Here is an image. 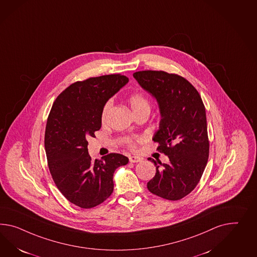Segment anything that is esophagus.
Segmentation results:
<instances>
[{
    "label": "esophagus",
    "instance_id": "34e87169",
    "mask_svg": "<svg viewBox=\"0 0 257 257\" xmlns=\"http://www.w3.org/2000/svg\"><path fill=\"white\" fill-rule=\"evenodd\" d=\"M141 158H139V157H130V162L131 163H138V162H141Z\"/></svg>",
    "mask_w": 257,
    "mask_h": 257
}]
</instances>
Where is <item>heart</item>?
Instances as JSON below:
<instances>
[{
    "mask_svg": "<svg viewBox=\"0 0 257 257\" xmlns=\"http://www.w3.org/2000/svg\"><path fill=\"white\" fill-rule=\"evenodd\" d=\"M128 102H130L132 111L134 113H137V112H142V111H145V110L150 111V108H151L149 99H147L145 95L142 94V93L135 92L131 94L128 96ZM111 105H112L111 101H107L103 106L102 111H101V121L102 122H104L106 118H107V115H108V112L110 111ZM126 144L128 145L131 148L135 147L134 142L131 139L126 140Z\"/></svg>",
    "mask_w": 257,
    "mask_h": 257,
    "instance_id": "1",
    "label": "heart"
}]
</instances>
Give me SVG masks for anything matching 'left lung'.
Wrapping results in <instances>:
<instances>
[{
	"label": "left lung",
	"mask_w": 257,
	"mask_h": 257,
	"mask_svg": "<svg viewBox=\"0 0 257 257\" xmlns=\"http://www.w3.org/2000/svg\"><path fill=\"white\" fill-rule=\"evenodd\" d=\"M140 86L158 100L161 120L153 141L169 157L168 164L157 162L156 175L147 183L152 194L179 200L195 189L208 162L210 143L203 101L187 80L163 71L133 73Z\"/></svg>",
	"instance_id": "left-lung-1"
}]
</instances>
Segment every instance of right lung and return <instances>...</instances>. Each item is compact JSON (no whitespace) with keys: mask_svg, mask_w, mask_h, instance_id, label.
Listing matches in <instances>:
<instances>
[{"mask_svg":"<svg viewBox=\"0 0 257 257\" xmlns=\"http://www.w3.org/2000/svg\"><path fill=\"white\" fill-rule=\"evenodd\" d=\"M128 82L121 74L77 81L54 101L45 133L47 164L58 189L73 204L91 209L113 191V173L128 158L116 153L91 159L87 140L101 126L107 100Z\"/></svg>","mask_w":257,"mask_h":257,"instance_id":"add662e5","label":"right lung"}]
</instances>
